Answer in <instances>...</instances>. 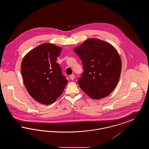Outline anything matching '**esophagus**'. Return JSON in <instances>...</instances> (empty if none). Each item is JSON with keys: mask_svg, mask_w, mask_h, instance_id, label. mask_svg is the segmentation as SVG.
Listing matches in <instances>:
<instances>
[{"mask_svg": "<svg viewBox=\"0 0 149 149\" xmlns=\"http://www.w3.org/2000/svg\"><path fill=\"white\" fill-rule=\"evenodd\" d=\"M69 78H70V79L71 80H74V78H75V76H74V75L72 74V75H70Z\"/></svg>", "mask_w": 149, "mask_h": 149, "instance_id": "1", "label": "esophagus"}]
</instances>
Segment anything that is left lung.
I'll use <instances>...</instances> for the list:
<instances>
[{
	"label": "left lung",
	"mask_w": 149,
	"mask_h": 149,
	"mask_svg": "<svg viewBox=\"0 0 149 149\" xmlns=\"http://www.w3.org/2000/svg\"><path fill=\"white\" fill-rule=\"evenodd\" d=\"M73 50L83 63L84 72L78 80L81 89L93 99L109 95L117 85L122 69L117 50L109 43L89 38Z\"/></svg>",
	"instance_id": "obj_1"
}]
</instances>
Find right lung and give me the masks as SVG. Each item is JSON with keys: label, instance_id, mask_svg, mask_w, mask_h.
I'll use <instances>...</instances> for the list:
<instances>
[{"label": "right lung", "instance_id": "right-lung-1", "mask_svg": "<svg viewBox=\"0 0 149 149\" xmlns=\"http://www.w3.org/2000/svg\"><path fill=\"white\" fill-rule=\"evenodd\" d=\"M61 48L49 43L30 51L21 63L22 75L29 95L43 104L55 102L62 94L68 80L56 62Z\"/></svg>", "mask_w": 149, "mask_h": 149}]
</instances>
